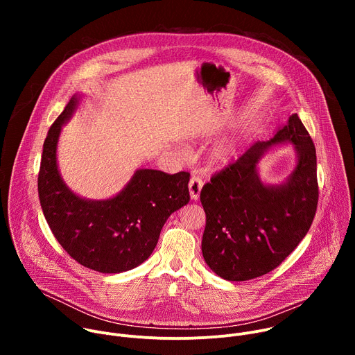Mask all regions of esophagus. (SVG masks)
Here are the masks:
<instances>
[{"instance_id":"34e87169","label":"esophagus","mask_w":355,"mask_h":355,"mask_svg":"<svg viewBox=\"0 0 355 355\" xmlns=\"http://www.w3.org/2000/svg\"><path fill=\"white\" fill-rule=\"evenodd\" d=\"M202 187H204V182H202V180L199 177H191L188 188H189V195H191L192 200H198L199 199Z\"/></svg>"}]
</instances>
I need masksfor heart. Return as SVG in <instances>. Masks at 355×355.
<instances>
[{
  "label": "heart",
  "instance_id": "obj_1",
  "mask_svg": "<svg viewBox=\"0 0 355 355\" xmlns=\"http://www.w3.org/2000/svg\"><path fill=\"white\" fill-rule=\"evenodd\" d=\"M236 151H237L236 140L234 139H223L212 147L211 153H209V163L214 167H225L232 162V159L236 155Z\"/></svg>",
  "mask_w": 355,
  "mask_h": 355
}]
</instances>
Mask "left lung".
<instances>
[{"label":"left lung","instance_id":"1","mask_svg":"<svg viewBox=\"0 0 355 355\" xmlns=\"http://www.w3.org/2000/svg\"><path fill=\"white\" fill-rule=\"evenodd\" d=\"M292 144L297 164L278 184L259 177L272 147ZM319 199L315 144L296 114L267 141H257L200 191L207 214L202 254L227 281H248L278 267L306 236Z\"/></svg>","mask_w":355,"mask_h":355}]
</instances>
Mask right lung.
Wrapping results in <instances>:
<instances>
[{
    "instance_id": "obj_1",
    "label": "right lung",
    "mask_w": 355,
    "mask_h": 355,
    "mask_svg": "<svg viewBox=\"0 0 355 355\" xmlns=\"http://www.w3.org/2000/svg\"><path fill=\"white\" fill-rule=\"evenodd\" d=\"M80 101V94L73 95L47 132L37 177L40 207L50 230L77 263L103 274H119L150 257L166 220L188 204L189 174L139 168L112 198L77 195L59 171L58 143Z\"/></svg>"
}]
</instances>
